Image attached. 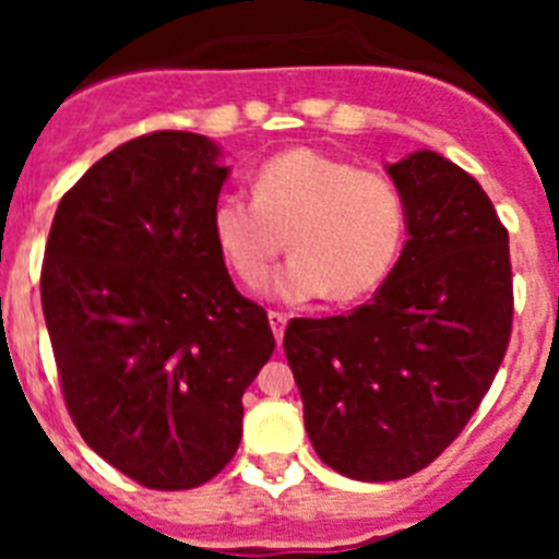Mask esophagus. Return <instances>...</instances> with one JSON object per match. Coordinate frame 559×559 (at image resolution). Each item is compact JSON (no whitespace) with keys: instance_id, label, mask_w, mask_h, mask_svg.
I'll return each mask as SVG.
<instances>
[{"instance_id":"1","label":"esophagus","mask_w":559,"mask_h":559,"mask_svg":"<svg viewBox=\"0 0 559 559\" xmlns=\"http://www.w3.org/2000/svg\"><path fill=\"white\" fill-rule=\"evenodd\" d=\"M269 324H271V330H274L276 344H283V335H285V324H288V316L276 313V310H269Z\"/></svg>"}]
</instances>
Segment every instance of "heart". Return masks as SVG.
Listing matches in <instances>:
<instances>
[{"label": "heart", "instance_id": "1", "mask_svg": "<svg viewBox=\"0 0 559 559\" xmlns=\"http://www.w3.org/2000/svg\"><path fill=\"white\" fill-rule=\"evenodd\" d=\"M212 235L246 285L263 283L288 243L294 260L269 288L276 299L299 305L330 294L353 302L372 294L397 263L406 206L383 173L299 147L257 170L254 199L221 195Z\"/></svg>", "mask_w": 559, "mask_h": 559}]
</instances>
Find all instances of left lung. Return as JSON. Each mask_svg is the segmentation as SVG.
I'll return each mask as SVG.
<instances>
[{"label":"left lung","instance_id":"obj_1","mask_svg":"<svg viewBox=\"0 0 559 559\" xmlns=\"http://www.w3.org/2000/svg\"><path fill=\"white\" fill-rule=\"evenodd\" d=\"M386 170L408 235L386 283L347 316L290 319L283 341L316 453L358 481H397L445 451L512 333L510 235L481 185L433 151Z\"/></svg>","mask_w":559,"mask_h":559}]
</instances>
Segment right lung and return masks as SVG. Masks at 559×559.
Wrapping results in <instances>:
<instances>
[{"label":"right lung","mask_w":559,"mask_h":559,"mask_svg":"<svg viewBox=\"0 0 559 559\" xmlns=\"http://www.w3.org/2000/svg\"><path fill=\"white\" fill-rule=\"evenodd\" d=\"M218 159L190 131L114 147L63 195L44 249L41 308L69 417L151 490L224 471L243 392L276 347L212 235L229 176Z\"/></svg>","instance_id":"add662e5"}]
</instances>
